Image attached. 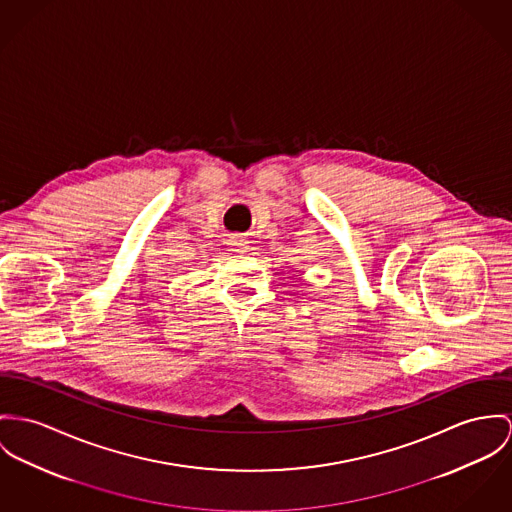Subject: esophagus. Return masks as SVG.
Here are the masks:
<instances>
[{"label": "esophagus", "instance_id": "34e87169", "mask_svg": "<svg viewBox=\"0 0 512 512\" xmlns=\"http://www.w3.org/2000/svg\"><path fill=\"white\" fill-rule=\"evenodd\" d=\"M230 247H232V251H237V253H243V251H247V239L243 236H232L230 237Z\"/></svg>", "mask_w": 512, "mask_h": 512}]
</instances>
